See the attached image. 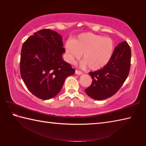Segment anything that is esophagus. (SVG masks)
Wrapping results in <instances>:
<instances>
[{"label": "esophagus", "mask_w": 146, "mask_h": 146, "mask_svg": "<svg viewBox=\"0 0 146 146\" xmlns=\"http://www.w3.org/2000/svg\"><path fill=\"white\" fill-rule=\"evenodd\" d=\"M75 73L76 74V75H82V71H80L76 70V71H75Z\"/></svg>", "instance_id": "34e87169"}]
</instances>
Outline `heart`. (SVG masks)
I'll list each match as a JSON object with an SVG mask.
<instances>
[{"instance_id":"b5f03b06","label":"heart","mask_w":146,"mask_h":146,"mask_svg":"<svg viewBox=\"0 0 146 146\" xmlns=\"http://www.w3.org/2000/svg\"><path fill=\"white\" fill-rule=\"evenodd\" d=\"M65 49L69 62L74 64L83 54L80 67L89 66L91 70H98L111 60L115 51L114 42L111 38L92 33L78 35L73 40H68Z\"/></svg>"}]
</instances>
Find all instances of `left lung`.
I'll return each instance as SVG.
<instances>
[{
    "label": "left lung",
    "mask_w": 146,
    "mask_h": 146,
    "mask_svg": "<svg viewBox=\"0 0 146 146\" xmlns=\"http://www.w3.org/2000/svg\"><path fill=\"white\" fill-rule=\"evenodd\" d=\"M131 51L123 41L115 48L111 60L103 68L90 72L92 83L86 89L91 98L102 100L112 97L119 90L129 73Z\"/></svg>",
    "instance_id": "obj_1"
}]
</instances>
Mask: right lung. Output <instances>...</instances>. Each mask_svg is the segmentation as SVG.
Here are the masks:
<instances>
[{
  "label": "right lung",
  "mask_w": 146,
  "mask_h": 146,
  "mask_svg": "<svg viewBox=\"0 0 146 146\" xmlns=\"http://www.w3.org/2000/svg\"><path fill=\"white\" fill-rule=\"evenodd\" d=\"M62 36L49 29L38 31L24 42L21 50V77L35 96L48 100L61 90L75 70L64 61Z\"/></svg>",
  "instance_id": "right-lung-1"
}]
</instances>
